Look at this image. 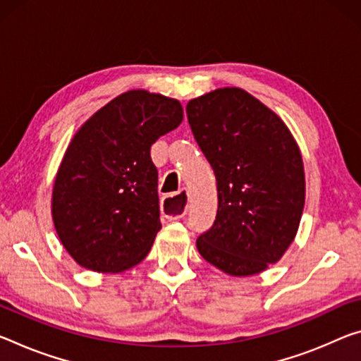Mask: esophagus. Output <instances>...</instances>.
Segmentation results:
<instances>
[{"mask_svg": "<svg viewBox=\"0 0 361 361\" xmlns=\"http://www.w3.org/2000/svg\"><path fill=\"white\" fill-rule=\"evenodd\" d=\"M176 196H180V201L178 202L171 201V197H175V196H167V197L164 199L165 219H169V220H180V219H183V216L186 215L188 204L181 205V202H183V199H185V197L188 199V192L183 190L178 194H176Z\"/></svg>", "mask_w": 361, "mask_h": 361, "instance_id": "34e87169", "label": "esophagus"}]
</instances>
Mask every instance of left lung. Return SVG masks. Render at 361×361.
Here are the masks:
<instances>
[{
  "mask_svg": "<svg viewBox=\"0 0 361 361\" xmlns=\"http://www.w3.org/2000/svg\"><path fill=\"white\" fill-rule=\"evenodd\" d=\"M194 140L214 169L219 209L197 238L199 254L233 276L281 259L305 202V175L284 122L241 88H220L186 106Z\"/></svg>",
  "mask_w": 361,
  "mask_h": 361,
  "instance_id": "left-lung-1",
  "label": "left lung"
}]
</instances>
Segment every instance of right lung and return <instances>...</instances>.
<instances>
[{"instance_id": "obj_1", "label": "right lung", "mask_w": 361, "mask_h": 361, "mask_svg": "<svg viewBox=\"0 0 361 361\" xmlns=\"http://www.w3.org/2000/svg\"><path fill=\"white\" fill-rule=\"evenodd\" d=\"M183 120L176 99L145 90L117 96L82 125L53 190V220L78 265L118 273L151 250L160 230L151 146Z\"/></svg>"}]
</instances>
